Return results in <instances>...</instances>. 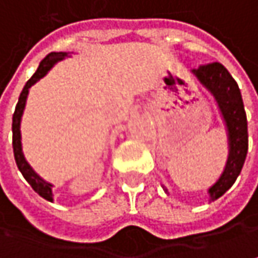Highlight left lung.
<instances>
[{
	"instance_id": "8db88e82",
	"label": "left lung",
	"mask_w": 258,
	"mask_h": 258,
	"mask_svg": "<svg viewBox=\"0 0 258 258\" xmlns=\"http://www.w3.org/2000/svg\"><path fill=\"white\" fill-rule=\"evenodd\" d=\"M199 89L207 93L218 106L228 139V158L218 181L207 188L209 203L218 200L234 185L248 152V130L244 102L238 84L219 62L191 70ZM165 192L168 188L163 187Z\"/></svg>"
}]
</instances>
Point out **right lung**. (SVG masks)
I'll use <instances>...</instances> for the list:
<instances>
[{
	"instance_id": "right-lung-1",
	"label": "right lung",
	"mask_w": 258,
	"mask_h": 258,
	"mask_svg": "<svg viewBox=\"0 0 258 258\" xmlns=\"http://www.w3.org/2000/svg\"><path fill=\"white\" fill-rule=\"evenodd\" d=\"M71 53L73 52H51L40 61L36 73L27 80V83L24 84L23 90L20 93V98H19V102H17V106H16V111H14V115H13V150H14V159H16V163H17V168L23 174L26 181L32 185V188L35 189L40 197H43L48 202H53V184H51L49 181H45L30 166V163L26 160V156L23 153L22 130H20V127H22V118H23L24 108H26V102H27L30 87L33 84L38 83L40 79H43L52 70V67L56 62H59V61H62L66 58H70Z\"/></svg>"
}]
</instances>
